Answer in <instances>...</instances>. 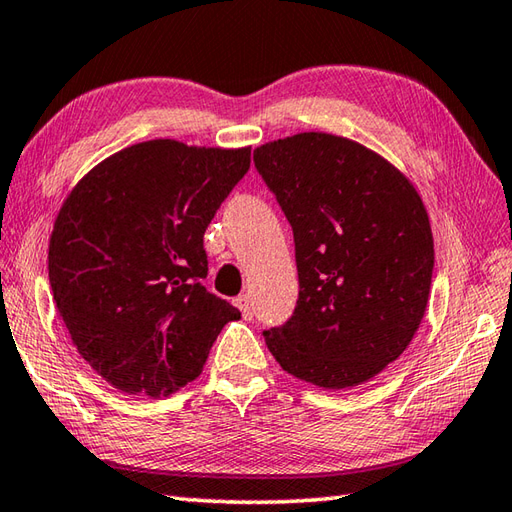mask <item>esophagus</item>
<instances>
[{
    "label": "esophagus",
    "mask_w": 512,
    "mask_h": 512,
    "mask_svg": "<svg viewBox=\"0 0 512 512\" xmlns=\"http://www.w3.org/2000/svg\"><path fill=\"white\" fill-rule=\"evenodd\" d=\"M235 306L239 308V312H242L244 319H253V314H255L253 303H250V299H248L246 295H239V297L235 299Z\"/></svg>",
    "instance_id": "34e87169"
}]
</instances>
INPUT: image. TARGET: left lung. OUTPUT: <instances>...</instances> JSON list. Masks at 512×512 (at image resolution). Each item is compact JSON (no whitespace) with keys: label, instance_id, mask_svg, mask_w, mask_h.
<instances>
[{"label":"left lung","instance_id":"obj_1","mask_svg":"<svg viewBox=\"0 0 512 512\" xmlns=\"http://www.w3.org/2000/svg\"><path fill=\"white\" fill-rule=\"evenodd\" d=\"M255 167L295 233L299 299L264 330L284 372L323 389L367 383L407 350L429 303L433 233L405 173L356 140L303 132Z\"/></svg>","mask_w":512,"mask_h":512}]
</instances>
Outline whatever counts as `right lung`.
<instances>
[{"mask_svg": "<svg viewBox=\"0 0 512 512\" xmlns=\"http://www.w3.org/2000/svg\"><path fill=\"white\" fill-rule=\"evenodd\" d=\"M250 167V147L156 138L116 151L54 217L48 277L76 350L132 396L176 394L242 314L204 288V231Z\"/></svg>", "mask_w": 512, "mask_h": 512, "instance_id": "1", "label": "right lung"}]
</instances>
